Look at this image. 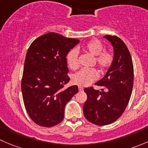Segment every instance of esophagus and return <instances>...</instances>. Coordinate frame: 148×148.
Instances as JSON below:
<instances>
[{
	"label": "esophagus",
	"mask_w": 148,
	"mask_h": 148,
	"mask_svg": "<svg viewBox=\"0 0 148 148\" xmlns=\"http://www.w3.org/2000/svg\"><path fill=\"white\" fill-rule=\"evenodd\" d=\"M79 92H82V91L84 90V88L82 87V86H79Z\"/></svg>",
	"instance_id": "esophagus-1"
}]
</instances>
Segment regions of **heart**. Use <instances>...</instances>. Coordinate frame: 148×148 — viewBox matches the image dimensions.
Here are the masks:
<instances>
[{"label": "heart", "mask_w": 148, "mask_h": 148, "mask_svg": "<svg viewBox=\"0 0 148 148\" xmlns=\"http://www.w3.org/2000/svg\"><path fill=\"white\" fill-rule=\"evenodd\" d=\"M85 51L88 52L95 57V63L102 71L107 69L113 62V55L110 52L103 51L104 45L98 40L89 41L84 48ZM69 66L75 69L79 66L78 51L73 49L67 56ZM97 79V73L94 69H82L77 71L71 77V81L74 84L79 86H86L90 84Z\"/></svg>", "instance_id": "obj_1"}]
</instances>
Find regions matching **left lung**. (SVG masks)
I'll list each match as a JSON object with an SVG mask.
<instances>
[{"instance_id": "1", "label": "left lung", "mask_w": 148, "mask_h": 148, "mask_svg": "<svg viewBox=\"0 0 148 148\" xmlns=\"http://www.w3.org/2000/svg\"><path fill=\"white\" fill-rule=\"evenodd\" d=\"M103 38L111 43L114 51L112 65L104 77L95 83L101 91L85 88L87 99L83 106L85 117L97 125L111 124L120 117L129 102L133 86L134 69L131 55L125 43L116 36Z\"/></svg>"}]
</instances>
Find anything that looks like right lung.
<instances>
[{"mask_svg":"<svg viewBox=\"0 0 148 148\" xmlns=\"http://www.w3.org/2000/svg\"><path fill=\"white\" fill-rule=\"evenodd\" d=\"M79 42L56 33L41 36L26 53L21 81L23 102L36 124L50 127L60 123L66 103L78 92L77 85L64 89L69 81L66 56Z\"/></svg>","mask_w":148,"mask_h":148,"instance_id":"obj_1","label":"right lung"}]
</instances>
